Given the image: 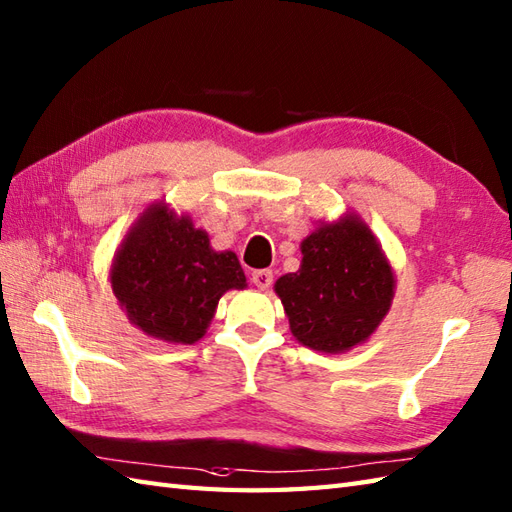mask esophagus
Instances as JSON below:
<instances>
[{"mask_svg": "<svg viewBox=\"0 0 512 512\" xmlns=\"http://www.w3.org/2000/svg\"><path fill=\"white\" fill-rule=\"evenodd\" d=\"M251 279H253L257 288L266 290V288H270V283H272V270H253Z\"/></svg>", "mask_w": 512, "mask_h": 512, "instance_id": "obj_1", "label": "esophagus"}]
</instances>
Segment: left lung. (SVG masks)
<instances>
[{
    "instance_id": "8db88e82",
    "label": "left lung",
    "mask_w": 512,
    "mask_h": 512,
    "mask_svg": "<svg viewBox=\"0 0 512 512\" xmlns=\"http://www.w3.org/2000/svg\"><path fill=\"white\" fill-rule=\"evenodd\" d=\"M301 253V270L275 283L292 334L314 351H349L390 310L395 277L382 248L349 216L305 237Z\"/></svg>"
}]
</instances>
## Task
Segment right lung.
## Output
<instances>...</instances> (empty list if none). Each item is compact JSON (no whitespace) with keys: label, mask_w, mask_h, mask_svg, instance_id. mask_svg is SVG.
Here are the masks:
<instances>
[{"label":"right lung","mask_w":512,"mask_h":512,"mask_svg":"<svg viewBox=\"0 0 512 512\" xmlns=\"http://www.w3.org/2000/svg\"><path fill=\"white\" fill-rule=\"evenodd\" d=\"M111 283L144 334L192 344L205 336L220 296L246 288V277L235 253L211 251L192 220L152 205L117 253Z\"/></svg>","instance_id":"right-lung-1"}]
</instances>
